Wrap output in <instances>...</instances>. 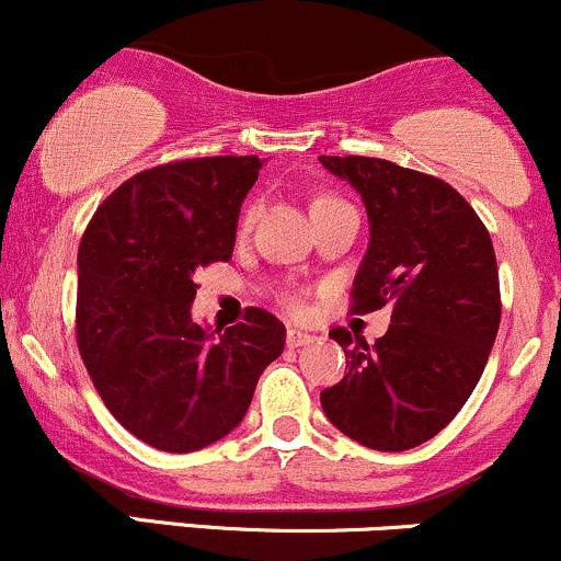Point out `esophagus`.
<instances>
[{"mask_svg": "<svg viewBox=\"0 0 561 561\" xmlns=\"http://www.w3.org/2000/svg\"><path fill=\"white\" fill-rule=\"evenodd\" d=\"M308 343H313V334H308L302 330H287V345L289 347H302Z\"/></svg>", "mask_w": 561, "mask_h": 561, "instance_id": "esophagus-1", "label": "esophagus"}]
</instances>
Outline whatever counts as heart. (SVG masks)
Listing matches in <instances>:
<instances>
[{
	"label": "heart",
	"mask_w": 561,
	"mask_h": 561,
	"mask_svg": "<svg viewBox=\"0 0 561 561\" xmlns=\"http://www.w3.org/2000/svg\"><path fill=\"white\" fill-rule=\"evenodd\" d=\"M253 216H255V210L250 208V210H248V216H244V224L253 221ZM289 308H295V311H298V308H300V300H298V298H289Z\"/></svg>",
	"instance_id": "obj_1"
}]
</instances>
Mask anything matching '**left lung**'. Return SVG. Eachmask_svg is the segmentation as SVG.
I'll return each instance as SVG.
<instances>
[{
    "label": "left lung",
    "instance_id": "8db88e82",
    "mask_svg": "<svg viewBox=\"0 0 561 561\" xmlns=\"http://www.w3.org/2000/svg\"><path fill=\"white\" fill-rule=\"evenodd\" d=\"M362 195L369 244L353 311L390 306L375 345L332 330L345 377L321 390L340 433L375 450H409L454 420L480 382L501 321L493 242L454 186L382 158L319 156Z\"/></svg>",
    "mask_w": 561,
    "mask_h": 561
}]
</instances>
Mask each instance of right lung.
<instances>
[{
    "label": "right lung",
    "instance_id": "add662e5",
    "mask_svg": "<svg viewBox=\"0 0 561 561\" xmlns=\"http://www.w3.org/2000/svg\"><path fill=\"white\" fill-rule=\"evenodd\" d=\"M266 160L199 158L141 171L96 208L79 248V351L111 414L147 446L190 454L227 437L285 351V324L192 319L195 274L229 261Z\"/></svg>",
    "mask_w": 561,
    "mask_h": 561
}]
</instances>
